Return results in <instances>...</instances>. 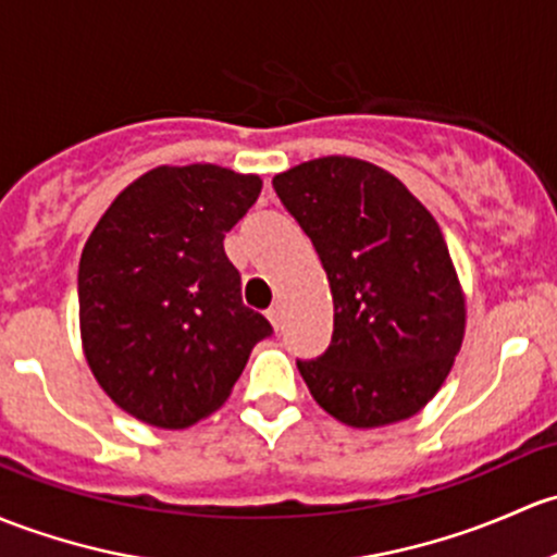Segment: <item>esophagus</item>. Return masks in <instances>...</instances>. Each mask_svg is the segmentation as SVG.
Here are the masks:
<instances>
[{"label":"esophagus","instance_id":"obj_1","mask_svg":"<svg viewBox=\"0 0 557 557\" xmlns=\"http://www.w3.org/2000/svg\"><path fill=\"white\" fill-rule=\"evenodd\" d=\"M267 318H269V323H272L274 331H280V325H283V309L274 304L272 309H267Z\"/></svg>","mask_w":557,"mask_h":557}]
</instances>
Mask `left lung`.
Listing matches in <instances>:
<instances>
[{
  "instance_id": "1",
  "label": "left lung",
  "mask_w": 557,
  "mask_h": 557,
  "mask_svg": "<svg viewBox=\"0 0 557 557\" xmlns=\"http://www.w3.org/2000/svg\"><path fill=\"white\" fill-rule=\"evenodd\" d=\"M272 186L312 239L333 296L331 347L296 362L309 392L357 430L411 419L446 382L467 325L435 215L357 157L301 162Z\"/></svg>"
}]
</instances>
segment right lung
Masks as SVG:
<instances>
[{
	"label": "right lung",
	"mask_w": 557,
	"mask_h": 557,
	"mask_svg": "<svg viewBox=\"0 0 557 557\" xmlns=\"http://www.w3.org/2000/svg\"><path fill=\"white\" fill-rule=\"evenodd\" d=\"M261 178L230 168L160 165L127 184L79 259V336L111 400L160 430L219 411L267 318L243 304L226 232Z\"/></svg>",
	"instance_id": "right-lung-1"
}]
</instances>
